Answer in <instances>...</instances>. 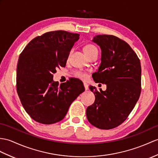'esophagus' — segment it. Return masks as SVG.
<instances>
[{
    "label": "esophagus",
    "instance_id": "34e87169",
    "mask_svg": "<svg viewBox=\"0 0 158 158\" xmlns=\"http://www.w3.org/2000/svg\"><path fill=\"white\" fill-rule=\"evenodd\" d=\"M83 85H84V87H85V91H87V90L88 89V85H87V84L86 83H83Z\"/></svg>",
    "mask_w": 158,
    "mask_h": 158
}]
</instances>
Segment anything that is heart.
<instances>
[{
    "mask_svg": "<svg viewBox=\"0 0 158 158\" xmlns=\"http://www.w3.org/2000/svg\"><path fill=\"white\" fill-rule=\"evenodd\" d=\"M95 50H98V49H97V48L93 44H87L85 46V47H84V48H83V51H84V52H85L86 56L88 54L92 52L93 51H95ZM71 52H72V51H70L68 57L70 56V55L71 54ZM75 76L77 77L80 78L81 79H85L87 77L86 73H83V72H77L75 73Z\"/></svg>",
    "mask_w": 158,
    "mask_h": 158,
    "instance_id": "b5f03b06",
    "label": "heart"
}]
</instances>
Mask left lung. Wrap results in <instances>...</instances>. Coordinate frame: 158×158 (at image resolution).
Listing matches in <instances>:
<instances>
[{"label":"left lung","mask_w":158,"mask_h":158,"mask_svg":"<svg viewBox=\"0 0 158 158\" xmlns=\"http://www.w3.org/2000/svg\"><path fill=\"white\" fill-rule=\"evenodd\" d=\"M92 42L100 47L101 63L92 75L96 83L106 85L94 94V103L86 110L89 122L100 129L122 124L133 110L141 94V67L137 55L128 44L112 35H98Z\"/></svg>","instance_id":"left-lung-1"}]
</instances>
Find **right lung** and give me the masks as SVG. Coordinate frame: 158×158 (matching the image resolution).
<instances>
[{"label": "right lung", "instance_id": "right-lung-1", "mask_svg": "<svg viewBox=\"0 0 158 158\" xmlns=\"http://www.w3.org/2000/svg\"><path fill=\"white\" fill-rule=\"evenodd\" d=\"M79 34L66 31L47 32L33 39L20 54L17 67V91L32 119L42 124L59 122L72 102L85 91L83 83L71 79L58 85L56 69L64 67Z\"/></svg>", "mask_w": 158, "mask_h": 158}]
</instances>
